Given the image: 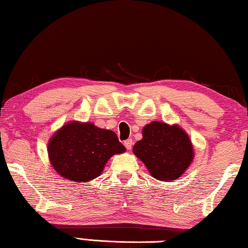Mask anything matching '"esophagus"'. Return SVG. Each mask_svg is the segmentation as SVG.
Wrapping results in <instances>:
<instances>
[{
    "instance_id": "34e87169",
    "label": "esophagus",
    "mask_w": 248,
    "mask_h": 248,
    "mask_svg": "<svg viewBox=\"0 0 248 248\" xmlns=\"http://www.w3.org/2000/svg\"><path fill=\"white\" fill-rule=\"evenodd\" d=\"M132 145H133L132 139H128V140L124 141V146H125V148H127V150H131Z\"/></svg>"
}]
</instances>
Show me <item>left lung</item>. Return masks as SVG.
Instances as JSON below:
<instances>
[{
	"label": "left lung",
	"mask_w": 248,
	"mask_h": 248,
	"mask_svg": "<svg viewBox=\"0 0 248 248\" xmlns=\"http://www.w3.org/2000/svg\"><path fill=\"white\" fill-rule=\"evenodd\" d=\"M133 154L143 162L151 176L161 182L178 179L194 161V145L178 124L152 121L142 129V139Z\"/></svg>",
	"instance_id": "8db88e82"
}]
</instances>
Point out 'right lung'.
<instances>
[{
    "mask_svg": "<svg viewBox=\"0 0 248 248\" xmlns=\"http://www.w3.org/2000/svg\"><path fill=\"white\" fill-rule=\"evenodd\" d=\"M47 150L50 164L59 176L78 184L98 177L112 155L125 152L114 131L77 120L58 129Z\"/></svg>",
    "mask_w": 248,
    "mask_h": 248,
    "instance_id": "obj_1",
    "label": "right lung"
}]
</instances>
